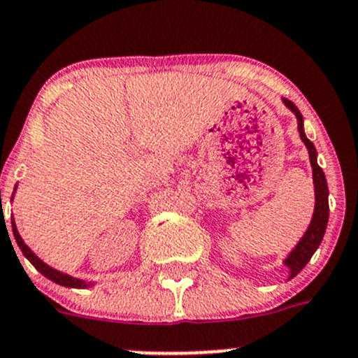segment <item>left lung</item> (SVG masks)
<instances>
[{
    "instance_id": "left-lung-1",
    "label": "left lung",
    "mask_w": 358,
    "mask_h": 358,
    "mask_svg": "<svg viewBox=\"0 0 358 358\" xmlns=\"http://www.w3.org/2000/svg\"><path fill=\"white\" fill-rule=\"evenodd\" d=\"M284 106L289 109L292 114L296 115V121H298V131L299 138L305 143L306 150H308L310 156V164H312V173H313V190H315V208H313V216L310 220L308 229L305 230L301 239L298 241L292 251L286 256L284 259V265L289 270V275H287V280H291L292 277L298 275L303 268H305L306 263L310 262V258L313 256V252L317 251L324 239V234H326L327 229V220H329V189H327V180L326 175H324L322 168L317 162V150L315 145L306 138L305 128H303V115L299 112L298 107L291 102V100L282 99Z\"/></svg>"
}]
</instances>
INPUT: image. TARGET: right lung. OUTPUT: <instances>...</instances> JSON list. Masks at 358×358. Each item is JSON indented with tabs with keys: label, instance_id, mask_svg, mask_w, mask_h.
Returning <instances> with one entry per match:
<instances>
[{
	"label": "right lung",
	"instance_id": "1",
	"mask_svg": "<svg viewBox=\"0 0 358 358\" xmlns=\"http://www.w3.org/2000/svg\"><path fill=\"white\" fill-rule=\"evenodd\" d=\"M15 190H17V185H15ZM15 190H13V192H15ZM12 199H13V196H12ZM12 232H13V237H15V241H17V246L20 248L22 255L29 259V262L32 263V265H34V268L38 270V272H41L43 275L46 277V279H50V280H52V282L59 284V286L76 287V289H86V287L95 286V284H93V282H86V280L76 279V277L67 275V273H64V272H60V270L53 268V266L46 265V263L43 262L41 258H38V256H36L34 252L31 251V248H29L27 244L24 243V239H22V237H20L19 230H17L15 220H12Z\"/></svg>",
	"mask_w": 358,
	"mask_h": 358
}]
</instances>
